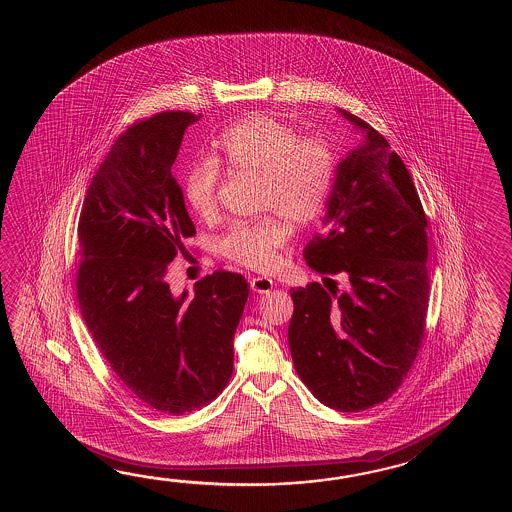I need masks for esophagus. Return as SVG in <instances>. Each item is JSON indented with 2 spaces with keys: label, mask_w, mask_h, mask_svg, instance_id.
<instances>
[{
  "label": "esophagus",
  "mask_w": 512,
  "mask_h": 512,
  "mask_svg": "<svg viewBox=\"0 0 512 512\" xmlns=\"http://www.w3.org/2000/svg\"><path fill=\"white\" fill-rule=\"evenodd\" d=\"M272 287H274V282L267 276H256L251 280V289L254 293H269Z\"/></svg>",
  "instance_id": "34e87169"
}]
</instances>
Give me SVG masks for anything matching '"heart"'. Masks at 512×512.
Segmentation results:
<instances>
[{"label":"heart","instance_id":"obj_1","mask_svg":"<svg viewBox=\"0 0 512 512\" xmlns=\"http://www.w3.org/2000/svg\"><path fill=\"white\" fill-rule=\"evenodd\" d=\"M221 150L232 168L260 175L263 210H274L293 225H305L322 212L335 172V157L326 141L300 139L280 120L254 115L223 133ZM218 183L219 166L210 157L199 159L186 172L183 192L197 216L214 212ZM285 238L282 219L269 216L234 225L221 241V251L243 267L269 271Z\"/></svg>","mask_w":512,"mask_h":512}]
</instances>
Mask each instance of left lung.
Here are the masks:
<instances>
[{
  "label": "left lung",
  "mask_w": 512,
  "mask_h": 512,
  "mask_svg": "<svg viewBox=\"0 0 512 512\" xmlns=\"http://www.w3.org/2000/svg\"><path fill=\"white\" fill-rule=\"evenodd\" d=\"M360 141L337 164L322 219L304 249L309 267L337 283L291 289L289 348L309 392L338 412H360L397 392L425 337L426 216L414 181L388 141L337 109Z\"/></svg>",
  "instance_id": "1"
}]
</instances>
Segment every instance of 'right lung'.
<instances>
[{"label":"right lung","instance_id":"1","mask_svg":"<svg viewBox=\"0 0 512 512\" xmlns=\"http://www.w3.org/2000/svg\"><path fill=\"white\" fill-rule=\"evenodd\" d=\"M199 119L164 111L124 131L91 179L78 221L87 329L124 386L172 415L207 406L229 384L249 296L236 272L208 274L192 296L166 282L168 265L196 234L172 164Z\"/></svg>","mask_w":512,"mask_h":512}]
</instances>
